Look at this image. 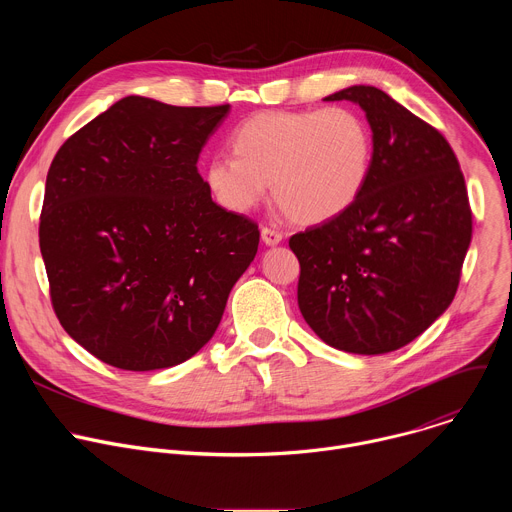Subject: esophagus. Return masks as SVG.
Segmentation results:
<instances>
[{"mask_svg": "<svg viewBox=\"0 0 512 512\" xmlns=\"http://www.w3.org/2000/svg\"><path fill=\"white\" fill-rule=\"evenodd\" d=\"M261 239H263V243H265V245L273 247V245H279V243H281L283 235H281L279 231L271 229V227H263V229H261Z\"/></svg>", "mask_w": 512, "mask_h": 512, "instance_id": "1", "label": "esophagus"}]
</instances>
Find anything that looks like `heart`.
<instances>
[{
    "label": "heart",
    "mask_w": 512,
    "mask_h": 512,
    "mask_svg": "<svg viewBox=\"0 0 512 512\" xmlns=\"http://www.w3.org/2000/svg\"><path fill=\"white\" fill-rule=\"evenodd\" d=\"M231 156L206 164L208 192L231 212L253 210L271 184L277 206L300 225L328 223L360 198L373 164V135L346 107L271 109L231 135Z\"/></svg>",
    "instance_id": "b5f03b06"
}]
</instances>
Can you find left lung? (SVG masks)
<instances>
[{
    "label": "left lung",
    "instance_id": "8db88e82",
    "mask_svg": "<svg viewBox=\"0 0 512 512\" xmlns=\"http://www.w3.org/2000/svg\"><path fill=\"white\" fill-rule=\"evenodd\" d=\"M326 101H352L367 115L373 164L350 210L289 239L298 306L326 344L385 354L456 296L472 241L466 182L446 137L385 91L354 85Z\"/></svg>",
    "mask_w": 512,
    "mask_h": 512
}]
</instances>
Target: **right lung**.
Here are the masks:
<instances>
[{
    "label": "right lung",
    "mask_w": 512,
    "mask_h": 512,
    "mask_svg": "<svg viewBox=\"0 0 512 512\" xmlns=\"http://www.w3.org/2000/svg\"><path fill=\"white\" fill-rule=\"evenodd\" d=\"M231 105L125 97L56 152L40 214L52 308L123 371L194 356L221 324L259 229L212 202L196 162Z\"/></svg>",
    "instance_id": "add662e5"
}]
</instances>
